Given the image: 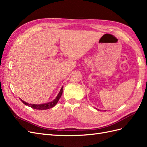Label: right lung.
I'll use <instances>...</instances> for the list:
<instances>
[{
    "label": "right lung",
    "mask_w": 147,
    "mask_h": 147,
    "mask_svg": "<svg viewBox=\"0 0 147 147\" xmlns=\"http://www.w3.org/2000/svg\"><path fill=\"white\" fill-rule=\"evenodd\" d=\"M62 92H63V86L62 87L61 90H60V92L59 93L57 97L55 98V99L54 101L49 102H47V103H45V104L32 105V104H28V103H27V102H25L24 101H23L22 100H21V99H20V100L22 101L23 104H25V105H26L28 106H30L31 108H33L35 109H39V110H46V109H48L53 108V107L57 104L58 101L59 100V99H60V98L62 96Z\"/></svg>",
    "instance_id": "right-lung-1"
}]
</instances>
